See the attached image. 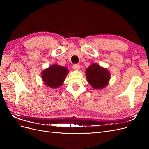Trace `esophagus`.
<instances>
[{"instance_id": "1", "label": "esophagus", "mask_w": 149, "mask_h": 149, "mask_svg": "<svg viewBox=\"0 0 149 149\" xmlns=\"http://www.w3.org/2000/svg\"><path fill=\"white\" fill-rule=\"evenodd\" d=\"M73 68L74 70H79V69L80 68V65L79 64H75L73 65Z\"/></svg>"}]
</instances>
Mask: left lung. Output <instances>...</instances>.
<instances>
[{
  "label": "left lung",
  "instance_id": "left-lung-1",
  "mask_svg": "<svg viewBox=\"0 0 149 149\" xmlns=\"http://www.w3.org/2000/svg\"><path fill=\"white\" fill-rule=\"evenodd\" d=\"M86 77L94 89H101L105 88L109 83L111 74L105 68L94 63L86 70Z\"/></svg>",
  "mask_w": 149,
  "mask_h": 149
}]
</instances>
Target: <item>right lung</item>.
<instances>
[{"label": "right lung", "mask_w": 149, "mask_h": 149, "mask_svg": "<svg viewBox=\"0 0 149 149\" xmlns=\"http://www.w3.org/2000/svg\"><path fill=\"white\" fill-rule=\"evenodd\" d=\"M66 67L53 65L45 69L42 72V79L47 87L56 89L61 86L68 73Z\"/></svg>", "instance_id": "obj_1"}]
</instances>
